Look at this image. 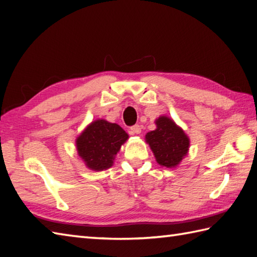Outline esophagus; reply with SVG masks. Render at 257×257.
<instances>
[{"mask_svg":"<svg viewBox=\"0 0 257 257\" xmlns=\"http://www.w3.org/2000/svg\"><path fill=\"white\" fill-rule=\"evenodd\" d=\"M130 130H132L133 134L139 135L141 133V125L140 124H135V125H133L132 128H130Z\"/></svg>","mask_w":257,"mask_h":257,"instance_id":"obj_1","label":"esophagus"}]
</instances>
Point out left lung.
Segmentation results:
<instances>
[{"mask_svg": "<svg viewBox=\"0 0 257 257\" xmlns=\"http://www.w3.org/2000/svg\"><path fill=\"white\" fill-rule=\"evenodd\" d=\"M155 123L157 128L146 135V143L160 166L177 168L188 155L190 138L170 117L160 116Z\"/></svg>", "mask_w": 257, "mask_h": 257, "instance_id": "obj_1", "label": "left lung"}]
</instances>
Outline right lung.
<instances>
[{"label": "right lung", "instance_id": "obj_1", "mask_svg": "<svg viewBox=\"0 0 257 257\" xmlns=\"http://www.w3.org/2000/svg\"><path fill=\"white\" fill-rule=\"evenodd\" d=\"M128 138L119 124L97 119L87 125L75 143L85 166L92 171H103L112 167L114 158Z\"/></svg>", "mask_w": 257, "mask_h": 257}]
</instances>
